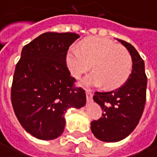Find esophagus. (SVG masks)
<instances>
[{"label": "esophagus", "instance_id": "esophagus-1", "mask_svg": "<svg viewBox=\"0 0 157 157\" xmlns=\"http://www.w3.org/2000/svg\"><path fill=\"white\" fill-rule=\"evenodd\" d=\"M86 100H87V102L92 101V100H93V94L91 93V91L90 90H86Z\"/></svg>", "mask_w": 157, "mask_h": 157}]
</instances>
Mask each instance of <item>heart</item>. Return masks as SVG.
Masks as SVG:
<instances>
[{
  "label": "heart",
  "instance_id": "1",
  "mask_svg": "<svg viewBox=\"0 0 157 157\" xmlns=\"http://www.w3.org/2000/svg\"><path fill=\"white\" fill-rule=\"evenodd\" d=\"M66 65L71 74L79 78L91 67L94 71L86 76L84 86L115 88L128 78L132 58L124 47L102 37H89L79 43V48L71 46L66 54Z\"/></svg>",
  "mask_w": 157,
  "mask_h": 157
}]
</instances>
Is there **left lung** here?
Wrapping results in <instances>:
<instances>
[{"label":"left lung","mask_w":157,"mask_h":157,"mask_svg":"<svg viewBox=\"0 0 157 157\" xmlns=\"http://www.w3.org/2000/svg\"><path fill=\"white\" fill-rule=\"evenodd\" d=\"M118 41L131 55V74L121 87L110 92H96L94 96L103 113L98 121L91 122V130L97 139L106 142H119L129 136L139 123L146 103L147 76L144 61L129 43Z\"/></svg>","instance_id":"8db88e82"}]
</instances>
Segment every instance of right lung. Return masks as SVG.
<instances>
[{"instance_id":"add662e5","label":"right lung","mask_w":157,"mask_h":157,"mask_svg":"<svg viewBox=\"0 0 157 157\" xmlns=\"http://www.w3.org/2000/svg\"><path fill=\"white\" fill-rule=\"evenodd\" d=\"M79 37L75 33L46 32L21 50L15 65L11 102L22 128L40 140L63 134L69 108L86 105L85 90L66 65L69 47Z\"/></svg>"}]
</instances>
